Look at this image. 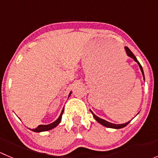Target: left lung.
<instances>
[{
  "label": "left lung",
  "mask_w": 158,
  "mask_h": 158,
  "mask_svg": "<svg viewBox=\"0 0 158 158\" xmlns=\"http://www.w3.org/2000/svg\"><path fill=\"white\" fill-rule=\"evenodd\" d=\"M125 52H126L127 56H129V57H131V59H133L134 61L136 62V63L138 64L140 69H141V73H142V75H143V79H144H144H145V78H144V71H143V69H142V66H141V65L140 64L139 62L138 61V60H137V58H136V57H135V56L133 54V52H132L131 51L130 49H128V47H125ZM89 110H90V111H91V112H92V115H93V117L95 118V120H96L97 122H98L99 124L102 125L103 126L107 127V128H114V129H120V128H124V127H125V126H126V125H128V124L130 123V122H131V121H129V122H126V123H124V124H114V123H111V122H108V121L104 120V119H102V118H101L98 117V116H97L96 114H94L93 111H92V110H91V109H89Z\"/></svg>",
  "instance_id": "left-lung-1"
}]
</instances>
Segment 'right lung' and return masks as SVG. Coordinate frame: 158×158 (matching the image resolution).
<instances>
[{"instance_id":"1","label":"right lung","mask_w":158,"mask_h":158,"mask_svg":"<svg viewBox=\"0 0 158 158\" xmlns=\"http://www.w3.org/2000/svg\"><path fill=\"white\" fill-rule=\"evenodd\" d=\"M71 94H72V91L69 92V96L68 97H69L70 95H71ZM63 111H64V108H63V110H62L61 114H60V115L59 116L58 118H57L55 122H52V123L49 124V125H40L37 128H36L34 129H30V130L33 131H34V132H42V131H49V130H51V129L56 128V127L57 125L60 123V122H61L62 115H63Z\"/></svg>"}]
</instances>
